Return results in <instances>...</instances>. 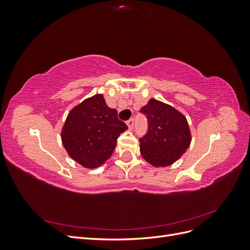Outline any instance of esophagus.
Here are the masks:
<instances>
[{
  "mask_svg": "<svg viewBox=\"0 0 250 250\" xmlns=\"http://www.w3.org/2000/svg\"><path fill=\"white\" fill-rule=\"evenodd\" d=\"M126 124H127L128 128H129V129L131 130V129H132V127H133V119H130V120H128V121H127V122H126Z\"/></svg>",
  "mask_w": 250,
  "mask_h": 250,
  "instance_id": "esophagus-1",
  "label": "esophagus"
}]
</instances>
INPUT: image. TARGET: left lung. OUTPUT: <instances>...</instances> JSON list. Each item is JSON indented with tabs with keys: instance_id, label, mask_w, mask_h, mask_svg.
<instances>
[{
	"instance_id": "1",
	"label": "left lung",
	"mask_w": 250,
	"mask_h": 250,
	"mask_svg": "<svg viewBox=\"0 0 250 250\" xmlns=\"http://www.w3.org/2000/svg\"><path fill=\"white\" fill-rule=\"evenodd\" d=\"M141 111L147 116L149 125L147 134L140 140L142 156L156 168L171 166L190 147L192 134L187 118L156 99H150Z\"/></svg>"
}]
</instances>
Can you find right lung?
Masks as SVG:
<instances>
[{"label": "right lung", "mask_w": 250, "mask_h": 250, "mask_svg": "<svg viewBox=\"0 0 250 250\" xmlns=\"http://www.w3.org/2000/svg\"><path fill=\"white\" fill-rule=\"evenodd\" d=\"M127 129L103 95L96 94L70 110L60 137L73 161L86 169H96L111 156L120 134Z\"/></svg>", "instance_id": "right-lung-1"}]
</instances>
